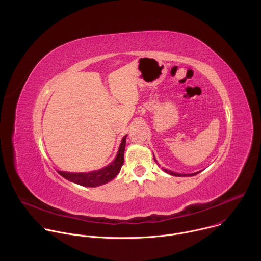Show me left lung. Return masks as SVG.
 <instances>
[{
  "instance_id": "1",
  "label": "left lung",
  "mask_w": 261,
  "mask_h": 261,
  "mask_svg": "<svg viewBox=\"0 0 261 261\" xmlns=\"http://www.w3.org/2000/svg\"><path fill=\"white\" fill-rule=\"evenodd\" d=\"M154 159H155V157H154ZM155 161H156V159H155ZM157 162V161H156ZM165 172H167V173H169V174H171V175H174V176H192V175H195V174H197V173H199L200 171H198V172H195V173H189V174H181V173H176V172H173V171H170V170H168V169H166V168H162Z\"/></svg>"
}]
</instances>
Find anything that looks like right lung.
<instances>
[{"label": "right lung", "instance_id": "add662e5", "mask_svg": "<svg viewBox=\"0 0 261 261\" xmlns=\"http://www.w3.org/2000/svg\"><path fill=\"white\" fill-rule=\"evenodd\" d=\"M126 136L123 137L122 142L120 144L119 151L117 154L116 159L111 162L109 165L105 166L102 169L90 171V172H80V173H72V172H65L59 171V173L65 177L66 179L73 181L75 184L87 186V187H97L103 184H106L114 179L118 173L120 172L123 164H124V152L126 146Z\"/></svg>", "mask_w": 261, "mask_h": 261}]
</instances>
